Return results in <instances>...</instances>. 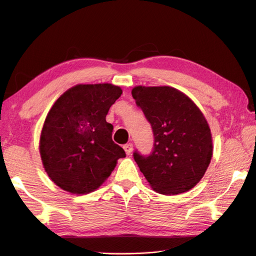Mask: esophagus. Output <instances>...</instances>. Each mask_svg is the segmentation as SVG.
<instances>
[{
    "mask_svg": "<svg viewBox=\"0 0 256 256\" xmlns=\"http://www.w3.org/2000/svg\"><path fill=\"white\" fill-rule=\"evenodd\" d=\"M123 148L125 150V153H126V155H131L132 154V150H133V144L128 143L126 145H124Z\"/></svg>",
    "mask_w": 256,
    "mask_h": 256,
    "instance_id": "1",
    "label": "esophagus"
}]
</instances>
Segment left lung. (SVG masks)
<instances>
[{
	"label": "left lung",
	"mask_w": 256,
	"mask_h": 256,
	"mask_svg": "<svg viewBox=\"0 0 256 256\" xmlns=\"http://www.w3.org/2000/svg\"><path fill=\"white\" fill-rule=\"evenodd\" d=\"M132 96L155 138L150 156L134 153L140 170L156 192L172 196L188 192L204 177L214 153L204 113L187 94L170 86H136Z\"/></svg>",
	"instance_id": "obj_1"
}]
</instances>
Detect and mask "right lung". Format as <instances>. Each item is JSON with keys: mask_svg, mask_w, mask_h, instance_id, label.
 <instances>
[{"mask_svg": "<svg viewBox=\"0 0 256 256\" xmlns=\"http://www.w3.org/2000/svg\"><path fill=\"white\" fill-rule=\"evenodd\" d=\"M122 94L112 84H76L50 108L40 138L45 172L64 192H94L114 170L124 150L112 140L106 116Z\"/></svg>", "mask_w": 256, "mask_h": 256, "instance_id": "add662e5", "label": "right lung"}]
</instances>
